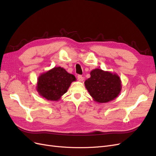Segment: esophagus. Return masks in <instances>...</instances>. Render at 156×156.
Instances as JSON below:
<instances>
[{
  "label": "esophagus",
  "mask_w": 156,
  "mask_h": 156,
  "mask_svg": "<svg viewBox=\"0 0 156 156\" xmlns=\"http://www.w3.org/2000/svg\"><path fill=\"white\" fill-rule=\"evenodd\" d=\"M77 79H78V80H79V81H83V80H84V77L81 75H78Z\"/></svg>",
  "instance_id": "34e87169"
}]
</instances>
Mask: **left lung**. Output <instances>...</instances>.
Segmentation results:
<instances>
[{"label":"left lung","instance_id":"left-lung-1","mask_svg":"<svg viewBox=\"0 0 156 156\" xmlns=\"http://www.w3.org/2000/svg\"><path fill=\"white\" fill-rule=\"evenodd\" d=\"M122 82L116 73L96 68L90 72V77L84 81V85L94 101L107 103L114 100L120 94Z\"/></svg>","mask_w":156,"mask_h":156}]
</instances>
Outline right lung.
<instances>
[{"mask_svg": "<svg viewBox=\"0 0 156 156\" xmlns=\"http://www.w3.org/2000/svg\"><path fill=\"white\" fill-rule=\"evenodd\" d=\"M76 81L73 75L61 67H55L37 78L36 90L40 96L50 101H58L68 91L72 82Z\"/></svg>", "mask_w": 156, "mask_h": 156, "instance_id": "1", "label": "right lung"}]
</instances>
